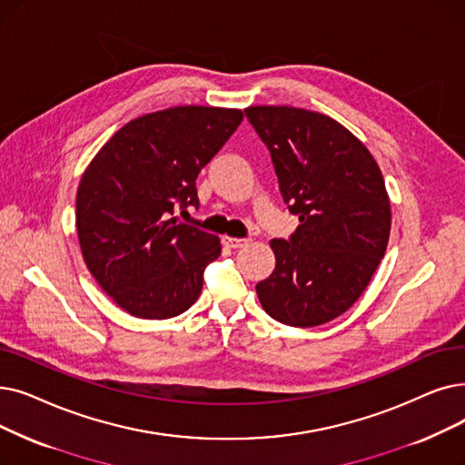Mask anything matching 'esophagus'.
<instances>
[{
	"mask_svg": "<svg viewBox=\"0 0 465 465\" xmlns=\"http://www.w3.org/2000/svg\"><path fill=\"white\" fill-rule=\"evenodd\" d=\"M222 241H224V245L230 247V249H241V247H245L251 239H241V237H228V235H224V237H222Z\"/></svg>",
	"mask_w": 465,
	"mask_h": 465,
	"instance_id": "1",
	"label": "esophagus"
}]
</instances>
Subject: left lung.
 <instances>
[{
	"label": "left lung",
	"instance_id": "left-lung-1",
	"mask_svg": "<svg viewBox=\"0 0 465 465\" xmlns=\"http://www.w3.org/2000/svg\"><path fill=\"white\" fill-rule=\"evenodd\" d=\"M270 150L279 190L298 228L270 241L275 270L256 285L262 308L291 327H317L348 312L388 247L390 197L357 136L325 114L249 106Z\"/></svg>",
	"mask_w": 465,
	"mask_h": 465
}]
</instances>
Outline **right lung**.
Here are the masks:
<instances>
[{
    "instance_id": "obj_1",
    "label": "right lung",
    "mask_w": 465,
    "mask_h": 465,
    "mask_svg": "<svg viewBox=\"0 0 465 465\" xmlns=\"http://www.w3.org/2000/svg\"><path fill=\"white\" fill-rule=\"evenodd\" d=\"M243 112L176 106L121 127L85 169L75 197L84 260L119 308L143 319L184 313L220 256V239L178 222L199 207L195 178Z\"/></svg>"
}]
</instances>
